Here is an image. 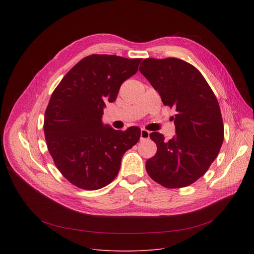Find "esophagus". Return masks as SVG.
<instances>
[{
	"label": "esophagus",
	"instance_id": "esophagus-1",
	"mask_svg": "<svg viewBox=\"0 0 254 254\" xmlns=\"http://www.w3.org/2000/svg\"><path fill=\"white\" fill-rule=\"evenodd\" d=\"M150 137V131L144 129V128H141L140 129V139H148Z\"/></svg>",
	"mask_w": 254,
	"mask_h": 254
}]
</instances>
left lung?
Segmentation results:
<instances>
[{"label": "left lung", "instance_id": "1", "mask_svg": "<svg viewBox=\"0 0 254 254\" xmlns=\"http://www.w3.org/2000/svg\"><path fill=\"white\" fill-rule=\"evenodd\" d=\"M140 65V73L160 93L164 105L177 113L172 118L175 137L166 141L160 132L150 134L157 154L147 161V172L166 188L187 187L207 172L222 146L218 100L201 72L184 60L147 58Z\"/></svg>", "mask_w": 254, "mask_h": 254}]
</instances>
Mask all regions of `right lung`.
Returning <instances> with one entry per match:
<instances>
[{"label": "right lung", "instance_id": "right-lung-1", "mask_svg": "<svg viewBox=\"0 0 254 254\" xmlns=\"http://www.w3.org/2000/svg\"><path fill=\"white\" fill-rule=\"evenodd\" d=\"M140 58L92 54L72 67L54 89L45 111L48 151L62 176L83 190L107 186L119 174L124 154L138 141L140 129L116 130L102 125L105 102L134 75Z\"/></svg>", "mask_w": 254, "mask_h": 254}]
</instances>
